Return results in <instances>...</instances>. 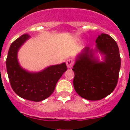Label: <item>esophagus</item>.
<instances>
[{
	"label": "esophagus",
	"mask_w": 130,
	"mask_h": 130,
	"mask_svg": "<svg viewBox=\"0 0 130 130\" xmlns=\"http://www.w3.org/2000/svg\"><path fill=\"white\" fill-rule=\"evenodd\" d=\"M66 64H67V67H68V68H72V66H73V64H74L73 60L71 59V58L68 59V60L66 61Z\"/></svg>",
	"instance_id": "1"
}]
</instances>
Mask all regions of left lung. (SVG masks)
<instances>
[{
  "mask_svg": "<svg viewBox=\"0 0 130 130\" xmlns=\"http://www.w3.org/2000/svg\"><path fill=\"white\" fill-rule=\"evenodd\" d=\"M95 43V48L86 46L76 56L72 69L74 89L88 100H100L113 91L121 62L117 43L109 35H99Z\"/></svg>",
  "mask_w": 130,
  "mask_h": 130,
  "instance_id": "1",
  "label": "left lung"
}]
</instances>
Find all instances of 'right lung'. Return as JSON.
<instances>
[{"instance_id":"obj_1","label":"right lung","mask_w":130,"mask_h":130,"mask_svg":"<svg viewBox=\"0 0 130 130\" xmlns=\"http://www.w3.org/2000/svg\"><path fill=\"white\" fill-rule=\"evenodd\" d=\"M28 39V35H23L10 45L6 60L7 74L17 95L28 100L40 102L53 93L58 81L67 70V66L62 62L39 72H30L22 68L19 62L18 52Z\"/></svg>"}]
</instances>
